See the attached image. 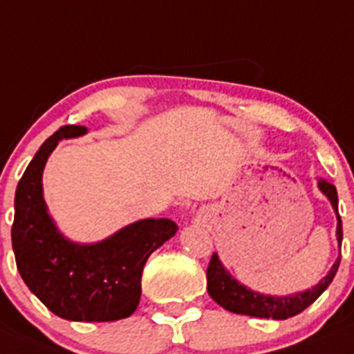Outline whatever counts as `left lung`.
Here are the masks:
<instances>
[{"mask_svg":"<svg viewBox=\"0 0 354 354\" xmlns=\"http://www.w3.org/2000/svg\"><path fill=\"white\" fill-rule=\"evenodd\" d=\"M318 187L328 200H330L332 207H334L335 215H337V241L339 245L342 243V221L339 215V200H337V189L334 184L326 183L325 179L318 180ZM339 264H341V257L334 262L328 274L319 280L318 285L304 292H297L292 295H283V297H274V295H264L259 292L250 290L240 281L234 280L230 272L225 271L222 262L218 261L217 254L212 255L210 264L207 269V290L208 295L222 306L224 309L236 315H248L257 316V318H272V319H287L292 316L299 315L304 311L308 306H311L326 287L332 283L335 272H337Z\"/></svg>","mask_w":354,"mask_h":354,"instance_id":"1","label":"left lung"}]
</instances>
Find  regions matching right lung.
<instances>
[{
  "instance_id": "add662e5",
  "label": "right lung",
  "mask_w": 354,
  "mask_h": 354,
  "mask_svg": "<svg viewBox=\"0 0 354 354\" xmlns=\"http://www.w3.org/2000/svg\"><path fill=\"white\" fill-rule=\"evenodd\" d=\"M85 133L78 124L59 129L24 171L15 191L13 254L24 283L53 315L71 322H114L137 309L144 264L177 233V224L144 218L92 245L64 238L46 210L43 168L59 140Z\"/></svg>"
}]
</instances>
